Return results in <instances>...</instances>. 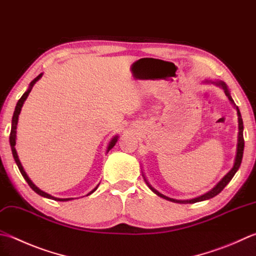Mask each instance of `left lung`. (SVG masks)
<instances>
[{"label": "left lung", "mask_w": 256, "mask_h": 256, "mask_svg": "<svg viewBox=\"0 0 256 256\" xmlns=\"http://www.w3.org/2000/svg\"><path fill=\"white\" fill-rule=\"evenodd\" d=\"M218 85H221V86L224 88L225 91V94H226V96L228 98L230 101H231L232 103H234V101L231 98V95H230V92L228 91V88L226 85H225V83L223 82H218L215 83ZM238 110V150H236V156H235V162H234V165L231 171H230L211 190V191L205 193L204 195H201V196L198 198H192V200H188V201H178V200H174V198H170L168 196H165V195L158 193L156 190H154L151 185H150L148 182V188L152 190V191L158 194V196H161L165 200H168V201H172V202H176V203H196V202H200V201H204V200H208V198H212L214 196H216V195L223 191V188L226 186L228 183L231 181V180L233 178V176L235 175V173L238 172V170L240 168V165H241V162H242V158H243V151H244V138H243V120H242V116H241V113H240V110L236 108Z\"/></svg>", "instance_id": "left-lung-1"}]
</instances>
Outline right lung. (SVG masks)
Returning a JSON list of instances; mask_svg holds the SVG:
<instances>
[{"label":"right lung","mask_w":256,"mask_h":256,"mask_svg":"<svg viewBox=\"0 0 256 256\" xmlns=\"http://www.w3.org/2000/svg\"><path fill=\"white\" fill-rule=\"evenodd\" d=\"M42 78V73L40 74V75H38L36 78H35L33 81L30 83V86H28V90L26 92H25L22 96H21V98L18 100V104H16V106H15V111H14V113H13V118H12V128H11V133H10V144H11V148H12V154H13V158H14V160H15V163H16V165H18V170H20V172H21V174L23 175V178H24V180L25 181L28 182V184L30 185V188H31L34 192H36L38 194H40L41 195V196H44V198H51V200H54V201H70V200H73V198H54V196H52V195H50V194H48V193H45V192H43V191H41V190H40L38 188H36L35 186V185L32 183V181L31 180L28 178V174L25 173V171H24V168H23V166H22V164H21V162H20V160H18V153H16V150H15V138H16V125H18V115H20V112H21V108H22V106H23V103H24V101L25 100H26V98H28V93L31 92V90H32V88H33V85L36 83V81H38L40 78ZM118 142V136H115L111 142H110V145H108V152L110 151V150H111L114 145H115V143ZM98 188V186L95 188L92 192H90L88 195H90V194H92L95 190Z\"/></svg>","instance_id":"add662e5"}]
</instances>
